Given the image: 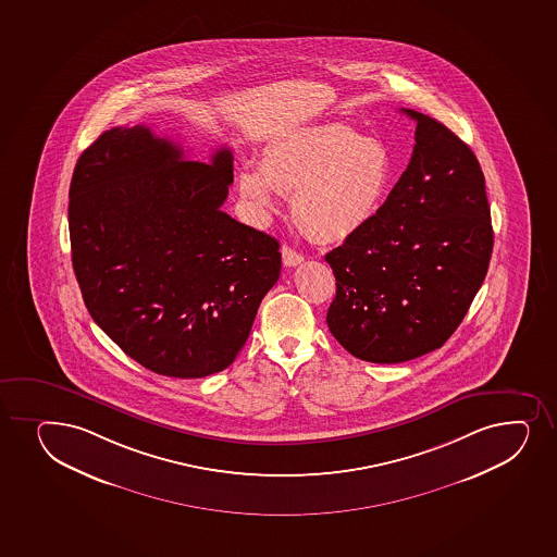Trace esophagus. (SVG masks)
<instances>
[{
  "instance_id": "34e87169",
  "label": "esophagus",
  "mask_w": 557,
  "mask_h": 557,
  "mask_svg": "<svg viewBox=\"0 0 557 557\" xmlns=\"http://www.w3.org/2000/svg\"><path fill=\"white\" fill-rule=\"evenodd\" d=\"M282 256L285 267H296V264H300L304 261V256L298 253V251H294L293 248H288V246H283Z\"/></svg>"
}]
</instances>
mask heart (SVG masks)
<instances>
[{"mask_svg":"<svg viewBox=\"0 0 557 557\" xmlns=\"http://www.w3.org/2000/svg\"><path fill=\"white\" fill-rule=\"evenodd\" d=\"M261 171L240 174L244 198L269 214L277 207L274 190L294 194V219L320 243H343L363 232L394 180L387 148L341 124L307 127L270 146Z\"/></svg>","mask_w":557,"mask_h":557,"instance_id":"1","label":"heart"}]
</instances>
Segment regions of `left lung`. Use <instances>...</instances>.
Segmentation results:
<instances>
[{"label": "left lung", "instance_id": "8db88e82", "mask_svg": "<svg viewBox=\"0 0 557 557\" xmlns=\"http://www.w3.org/2000/svg\"><path fill=\"white\" fill-rule=\"evenodd\" d=\"M417 122L406 172L363 232L325 256L337 282L327 327L351 356L404 363L441 348L482 287L493 253L474 151L432 116Z\"/></svg>", "mask_w": 557, "mask_h": 557}]
</instances>
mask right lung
Segmentation results:
<instances>
[{"label":"right lung","mask_w":557,"mask_h":557,"mask_svg":"<svg viewBox=\"0 0 557 557\" xmlns=\"http://www.w3.org/2000/svg\"><path fill=\"white\" fill-rule=\"evenodd\" d=\"M233 156L185 161L146 125L101 133L70 183V246L96 324L156 374L227 369L280 280V243L220 207Z\"/></svg>","instance_id":"right-lung-1"}]
</instances>
